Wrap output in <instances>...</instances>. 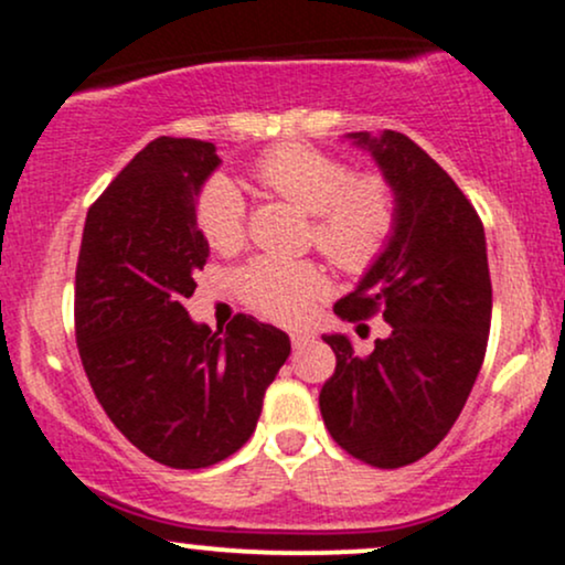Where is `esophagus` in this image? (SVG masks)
<instances>
[{"label": "esophagus", "instance_id": "1", "mask_svg": "<svg viewBox=\"0 0 565 565\" xmlns=\"http://www.w3.org/2000/svg\"><path fill=\"white\" fill-rule=\"evenodd\" d=\"M289 340H291V348L300 350V348L308 345V342H313V334L302 332V329H295V332H289Z\"/></svg>", "mask_w": 565, "mask_h": 565}]
</instances>
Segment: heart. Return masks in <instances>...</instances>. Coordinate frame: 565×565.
<instances>
[{
  "instance_id": "b5f03b06",
  "label": "heart",
  "mask_w": 565,
  "mask_h": 565,
  "mask_svg": "<svg viewBox=\"0 0 565 565\" xmlns=\"http://www.w3.org/2000/svg\"><path fill=\"white\" fill-rule=\"evenodd\" d=\"M252 174L265 191L287 199L310 220V244L345 274H364L385 255L398 228V191L382 172H355L345 159L302 142H284L260 153ZM196 225L220 255H233L246 242V204L225 178H212L199 191ZM242 300L281 323H297L327 295L319 263L255 257L236 276Z\"/></svg>"
}]
</instances>
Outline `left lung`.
<instances>
[{"mask_svg":"<svg viewBox=\"0 0 565 565\" xmlns=\"http://www.w3.org/2000/svg\"><path fill=\"white\" fill-rule=\"evenodd\" d=\"M350 138L398 191V228L334 313H382L391 334L364 359L345 334H323L337 366L319 406L337 446L393 470L436 449L476 385L491 327L489 257L476 206L417 142L393 129Z\"/></svg>","mask_w":565,"mask_h":565,"instance_id":"8db88e82","label":"left lung"}]
</instances>
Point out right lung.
Masks as SVG:
<instances>
[{"mask_svg":"<svg viewBox=\"0 0 565 565\" xmlns=\"http://www.w3.org/2000/svg\"><path fill=\"white\" fill-rule=\"evenodd\" d=\"M217 164L212 142H148L89 206L76 263V345L95 398L129 444L174 470L242 449L291 350L252 316L212 332L183 308L210 257L196 196Z\"/></svg>","mask_w":565,"mask_h":565,"instance_id":"obj_1","label":"right lung"}]
</instances>
